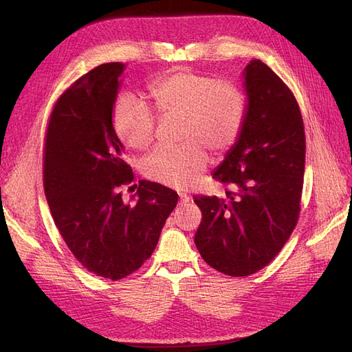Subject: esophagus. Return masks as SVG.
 I'll return each instance as SVG.
<instances>
[{"mask_svg":"<svg viewBox=\"0 0 352 352\" xmlns=\"http://www.w3.org/2000/svg\"><path fill=\"white\" fill-rule=\"evenodd\" d=\"M179 198H180V202H184V204H186V202L190 201V197L186 195L185 192H179Z\"/></svg>","mask_w":352,"mask_h":352,"instance_id":"34e87169","label":"esophagus"}]
</instances>
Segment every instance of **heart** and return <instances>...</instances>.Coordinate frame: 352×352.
Here are the masks:
<instances>
[{"label":"heart","instance_id":"b5f03b06","mask_svg":"<svg viewBox=\"0 0 352 352\" xmlns=\"http://www.w3.org/2000/svg\"><path fill=\"white\" fill-rule=\"evenodd\" d=\"M150 97L162 116H180L177 146H158L144 160V173L173 188L195 184L208 163L206 148L225 153L239 140L247 104L242 91L208 74L177 72L155 80ZM113 127L133 150H145L154 140L155 119L145 102L123 95L113 107Z\"/></svg>","mask_w":352,"mask_h":352}]
</instances>
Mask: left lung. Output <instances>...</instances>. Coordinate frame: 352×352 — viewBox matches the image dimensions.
Segmentation results:
<instances>
[{
  "instance_id": "8db88e82",
  "label": "left lung",
  "mask_w": 352,
  "mask_h": 352,
  "mask_svg": "<svg viewBox=\"0 0 352 352\" xmlns=\"http://www.w3.org/2000/svg\"><path fill=\"white\" fill-rule=\"evenodd\" d=\"M247 111L239 140L214 170L225 198L195 195L202 212L195 245L228 276H250L280 252L301 210L305 135L291 89L267 65L245 67Z\"/></svg>"
}]
</instances>
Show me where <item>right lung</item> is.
I'll return each instance as SVG.
<instances>
[{
    "instance_id": "add662e5",
    "label": "right lung",
    "mask_w": 352,
    "mask_h": 352,
    "mask_svg": "<svg viewBox=\"0 0 352 352\" xmlns=\"http://www.w3.org/2000/svg\"><path fill=\"white\" fill-rule=\"evenodd\" d=\"M123 63H105L74 82L50 117L44 189L63 239L88 272L110 280L132 274L151 257L177 194L140 180L131 201L120 188L132 167L113 127Z\"/></svg>"
}]
</instances>
